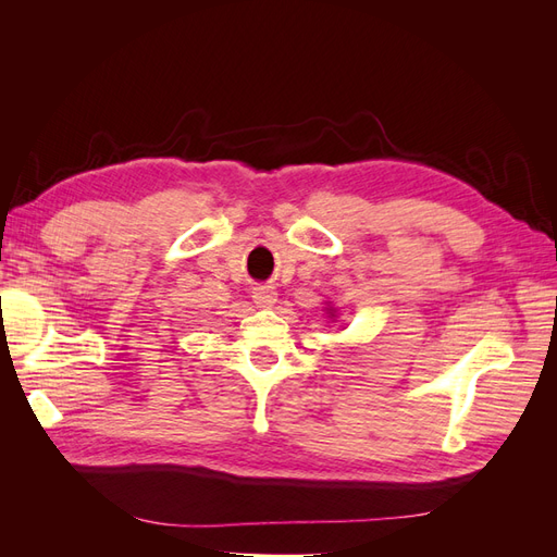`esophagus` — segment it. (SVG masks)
I'll return each instance as SVG.
<instances>
[{
	"mask_svg": "<svg viewBox=\"0 0 557 557\" xmlns=\"http://www.w3.org/2000/svg\"><path fill=\"white\" fill-rule=\"evenodd\" d=\"M252 301L260 309H269L276 305V290L272 288V285H258V288H252Z\"/></svg>",
	"mask_w": 557,
	"mask_h": 557,
	"instance_id": "obj_1",
	"label": "esophagus"
}]
</instances>
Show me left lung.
I'll return each mask as SVG.
<instances>
[{"mask_svg": "<svg viewBox=\"0 0 557 557\" xmlns=\"http://www.w3.org/2000/svg\"><path fill=\"white\" fill-rule=\"evenodd\" d=\"M327 311H330V315H332V311H334V309H327Z\"/></svg>", "mask_w": 557, "mask_h": 557, "instance_id": "1", "label": "left lung"}]
</instances>
